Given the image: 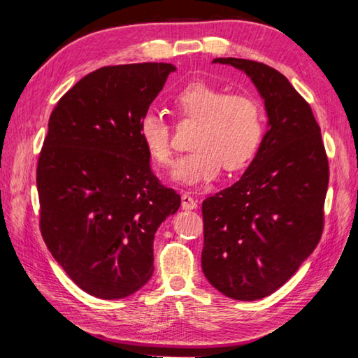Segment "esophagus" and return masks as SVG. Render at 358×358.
<instances>
[{"instance_id": "esophagus-1", "label": "esophagus", "mask_w": 358, "mask_h": 358, "mask_svg": "<svg viewBox=\"0 0 358 358\" xmlns=\"http://www.w3.org/2000/svg\"><path fill=\"white\" fill-rule=\"evenodd\" d=\"M181 208L183 210H196L197 208V202L189 196V194H183L181 196Z\"/></svg>"}]
</instances>
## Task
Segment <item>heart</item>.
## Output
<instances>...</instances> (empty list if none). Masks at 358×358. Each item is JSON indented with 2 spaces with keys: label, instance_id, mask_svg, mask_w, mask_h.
<instances>
[{
  "label": "heart",
  "instance_id": "b5f03b06",
  "mask_svg": "<svg viewBox=\"0 0 358 358\" xmlns=\"http://www.w3.org/2000/svg\"><path fill=\"white\" fill-rule=\"evenodd\" d=\"M173 102L181 118L196 121L189 138L192 150L175 162L173 181L185 186L210 183L222 166L229 172L241 171L257 155L264 138V115L252 96L194 82L175 94ZM138 137L151 161L161 167L171 164L172 132L161 115L143 113Z\"/></svg>",
  "mask_w": 358,
  "mask_h": 358
}]
</instances>
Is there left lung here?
<instances>
[{
  "label": "left lung",
  "instance_id": "1",
  "mask_svg": "<svg viewBox=\"0 0 358 358\" xmlns=\"http://www.w3.org/2000/svg\"><path fill=\"white\" fill-rule=\"evenodd\" d=\"M268 117L257 155L241 178L205 199L202 270L229 299L251 301L289 281L324 230L329 159L308 102L281 72L241 58Z\"/></svg>",
  "mask_w": 358,
  "mask_h": 358
}]
</instances>
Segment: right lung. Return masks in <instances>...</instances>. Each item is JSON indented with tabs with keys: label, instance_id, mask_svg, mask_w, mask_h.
I'll return each instance as SVG.
<instances>
[{
	"label": "right lung",
	"instance_id": "right-lung-1",
	"mask_svg": "<svg viewBox=\"0 0 358 358\" xmlns=\"http://www.w3.org/2000/svg\"><path fill=\"white\" fill-rule=\"evenodd\" d=\"M169 63L106 66L53 108L38 161L41 234L85 292H137L153 275V240L181 197L159 183L138 121L164 87Z\"/></svg>",
	"mask_w": 358,
	"mask_h": 358
}]
</instances>
